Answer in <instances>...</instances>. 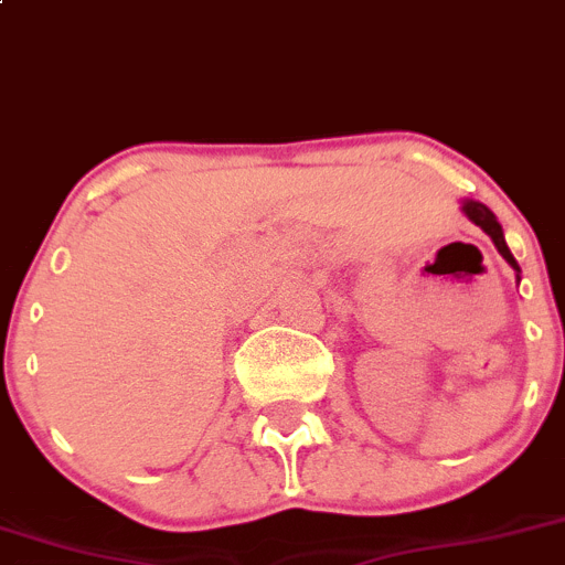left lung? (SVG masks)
I'll return each mask as SVG.
<instances>
[{
  "label": "left lung",
  "instance_id": "left-lung-1",
  "mask_svg": "<svg viewBox=\"0 0 565 565\" xmlns=\"http://www.w3.org/2000/svg\"><path fill=\"white\" fill-rule=\"evenodd\" d=\"M463 212H467V217L475 223V226H480L486 234H489L491 239H494V245H497V250H500V254H502V259H505L508 265H511L513 270L519 273V265H516V259H513L511 250H508L505 237H502V226H500V223H497L494 212H491L489 206L478 204V201H467V204H463Z\"/></svg>",
  "mask_w": 565,
  "mask_h": 565
}]
</instances>
